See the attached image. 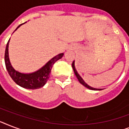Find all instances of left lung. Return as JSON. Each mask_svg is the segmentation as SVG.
<instances>
[{
  "label": "left lung",
  "instance_id": "8db88e82",
  "mask_svg": "<svg viewBox=\"0 0 129 129\" xmlns=\"http://www.w3.org/2000/svg\"><path fill=\"white\" fill-rule=\"evenodd\" d=\"M72 68L73 70H74V72L75 73V75L76 76L77 78L78 79L79 82L82 84V85H84V86H85V87H86V88H88V89H90V90H100V89H97V88H92V87H91V86H88L87 84H86V82H85L84 81V80H83L82 78H81V76H80V75L78 74V73L77 72L76 70V68H75V66H74V61L72 62Z\"/></svg>",
  "mask_w": 129,
  "mask_h": 129
}]
</instances>
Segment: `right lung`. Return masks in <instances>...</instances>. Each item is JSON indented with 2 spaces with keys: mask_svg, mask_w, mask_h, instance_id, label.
I'll list each match as a JSON object with an SVG mask.
<instances>
[{
  "mask_svg": "<svg viewBox=\"0 0 129 129\" xmlns=\"http://www.w3.org/2000/svg\"><path fill=\"white\" fill-rule=\"evenodd\" d=\"M24 23H22L19 25L17 29H15V31ZM9 41H10V39L7 43L6 49H5V62L6 68L9 72V74L11 77V78L13 79V80L17 84L24 88H27V89L34 90V89H38V88L43 87L46 84L48 79L49 78L50 72H51V69H52L53 64L57 61L62 57L63 53H59L56 56H55L54 57H53L51 60L49 61L45 65L43 68H41L40 70L35 72L28 74H22V73H20L15 70L10 63L9 58Z\"/></svg>",
  "mask_w": 129,
  "mask_h": 129,
  "instance_id": "obj_1",
  "label": "right lung"
}]
</instances>
